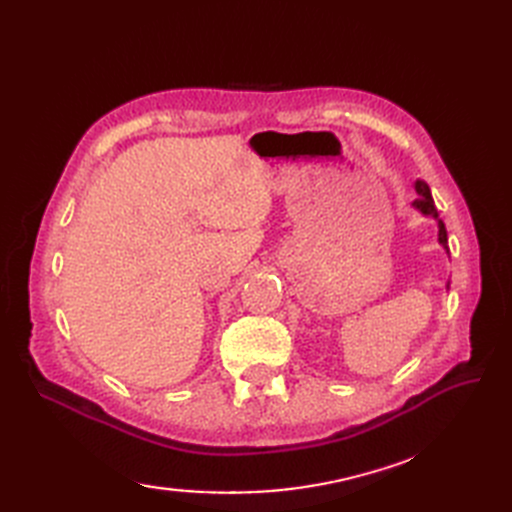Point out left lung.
Returning a JSON list of instances; mask_svg holds the SVG:
<instances>
[{
  "instance_id": "left-lung-1",
  "label": "left lung",
  "mask_w": 512,
  "mask_h": 512,
  "mask_svg": "<svg viewBox=\"0 0 512 512\" xmlns=\"http://www.w3.org/2000/svg\"><path fill=\"white\" fill-rule=\"evenodd\" d=\"M414 190H416V194H418V198L414 200V207L421 211V213H425V215H431V218H436L438 220V241L444 245V250H448V237H446V228H444V222L438 218V209H436V203H433V198H431V190H429V185L425 183V181H416L414 183Z\"/></svg>"
}]
</instances>
